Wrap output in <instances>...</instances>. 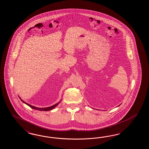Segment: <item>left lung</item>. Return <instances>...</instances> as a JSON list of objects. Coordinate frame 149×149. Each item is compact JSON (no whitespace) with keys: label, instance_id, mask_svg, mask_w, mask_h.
<instances>
[{"label":"left lung","instance_id":"1","mask_svg":"<svg viewBox=\"0 0 149 149\" xmlns=\"http://www.w3.org/2000/svg\"><path fill=\"white\" fill-rule=\"evenodd\" d=\"M118 106H119V105H118Z\"/></svg>","mask_w":149,"mask_h":149}]
</instances>
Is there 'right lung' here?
I'll list each match as a JSON object with an SVG mask.
<instances>
[{"instance_id": "right-lung-1", "label": "right lung", "mask_w": 149, "mask_h": 149, "mask_svg": "<svg viewBox=\"0 0 149 149\" xmlns=\"http://www.w3.org/2000/svg\"><path fill=\"white\" fill-rule=\"evenodd\" d=\"M18 97H19V96H18ZM19 99L21 100V101L23 103H24V104H27V105H28V106H29V107H31V108L36 109V110H39V111H49V110H51L54 109L56 106H57V105L60 103V102H61V100L57 103L54 104V105H52V106L47 107V108H38V107H34V106H33V105H30V104H28L26 102H24L22 99H21V98H20L19 97Z\"/></svg>"}]
</instances>
